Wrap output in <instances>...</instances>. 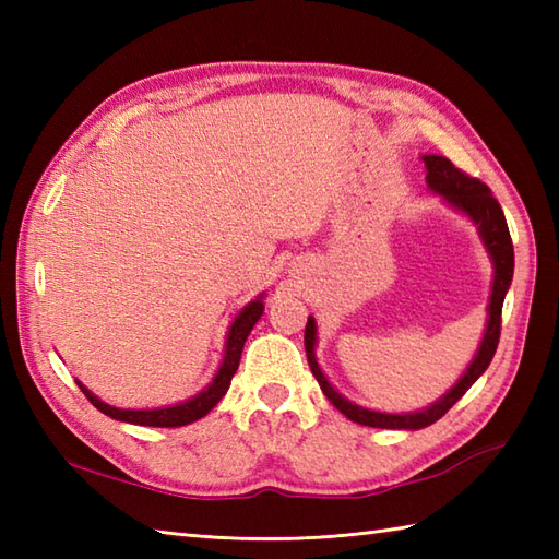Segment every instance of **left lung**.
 Instances as JSON below:
<instances>
[{
    "mask_svg": "<svg viewBox=\"0 0 559 559\" xmlns=\"http://www.w3.org/2000/svg\"><path fill=\"white\" fill-rule=\"evenodd\" d=\"M425 163V182L432 189L437 197H442L444 204H449L454 211L463 213L473 225L483 240V247L488 249L490 261H492V290H490V300H488V322H485L483 331V341L473 355V360L468 362L466 372H463L456 384L451 386L442 399H437L430 403L427 408L413 411V413H382V411H372L358 406V403L348 401L343 394L334 389V384L329 382L326 374L322 372V367L317 362V322L310 314L305 326V350H307V362H310V370L317 377L319 386H322L324 396L334 403V406L346 415L348 420L367 425V427H382V430H423V427L437 423L442 415L454 406V403L466 394V391L476 384V379L488 370V365L492 362V355L497 350V343H500V319H502V305H504V295L512 286V276H514V245L512 237H509L507 228V218L502 213L500 201L492 197L488 185H483L476 177H468L466 173H461L454 168V163L447 160L444 156H423Z\"/></svg>",
    "mask_w": 559,
    "mask_h": 559,
    "instance_id": "8db88e82",
    "label": "left lung"
}]
</instances>
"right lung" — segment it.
I'll return each mask as SVG.
<instances>
[{
    "label": "right lung",
    "instance_id": "obj_1",
    "mask_svg": "<svg viewBox=\"0 0 559 559\" xmlns=\"http://www.w3.org/2000/svg\"><path fill=\"white\" fill-rule=\"evenodd\" d=\"M264 314V293H259L252 302H247L240 312L235 314L233 324L225 334V350H223V360L218 365L216 374H213L211 382L194 394L192 399H185L180 403H173V406H160V408H117L110 406V403L100 401L91 389L83 386L81 382L79 389L86 394V399L96 406L100 413L110 415L112 420L120 423H132V425H144V427H182L194 423L199 418L216 406V403L225 396V391L230 389L233 374L240 367V355L245 348V341L249 336V331L254 329V324Z\"/></svg>",
    "mask_w": 559,
    "mask_h": 559
}]
</instances>
